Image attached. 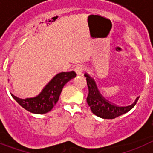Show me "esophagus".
I'll list each match as a JSON object with an SVG mask.
<instances>
[{"label":"esophagus","instance_id":"obj_1","mask_svg":"<svg viewBox=\"0 0 153 153\" xmlns=\"http://www.w3.org/2000/svg\"><path fill=\"white\" fill-rule=\"evenodd\" d=\"M85 70V66L82 65H78L74 68V71L76 72L78 75H81L83 71Z\"/></svg>","mask_w":153,"mask_h":153}]
</instances>
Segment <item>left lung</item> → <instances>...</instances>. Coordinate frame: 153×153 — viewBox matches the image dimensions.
I'll list each match as a JSON object with an SVG mask.
<instances>
[{"instance_id":"left-lung-1","label":"left lung","mask_w":153,"mask_h":153,"mask_svg":"<svg viewBox=\"0 0 153 153\" xmlns=\"http://www.w3.org/2000/svg\"><path fill=\"white\" fill-rule=\"evenodd\" d=\"M86 77L88 94L87 96V103L90 107L92 112L99 117L103 119H114L130 111L138 102L139 96L137 97L132 104L129 106H117L112 103L102 96L96 86L94 79L88 74H85Z\"/></svg>"}]
</instances>
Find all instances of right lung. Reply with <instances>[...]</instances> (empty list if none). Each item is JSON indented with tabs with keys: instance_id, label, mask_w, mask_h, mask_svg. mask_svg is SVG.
<instances>
[{
	"instance_id": "obj_1",
	"label": "right lung",
	"mask_w": 153,
	"mask_h": 153,
	"mask_svg": "<svg viewBox=\"0 0 153 153\" xmlns=\"http://www.w3.org/2000/svg\"><path fill=\"white\" fill-rule=\"evenodd\" d=\"M76 76L74 71L61 72L56 74L43 88L38 96L33 98L21 99L11 94L23 108L33 114H43L51 111L59 100L63 87L68 82Z\"/></svg>"
}]
</instances>
